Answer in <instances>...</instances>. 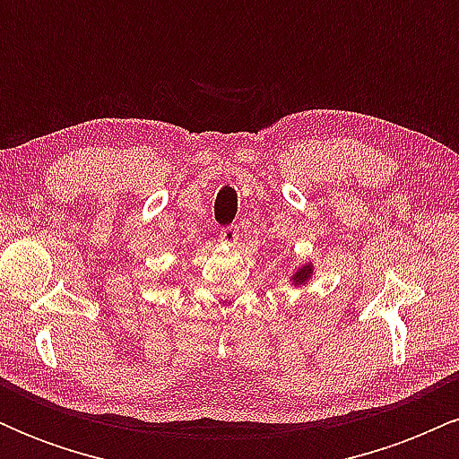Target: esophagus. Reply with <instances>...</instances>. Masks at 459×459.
I'll list each match as a JSON object with an SVG mask.
<instances>
[{
	"label": "esophagus",
	"instance_id": "34e87169",
	"mask_svg": "<svg viewBox=\"0 0 459 459\" xmlns=\"http://www.w3.org/2000/svg\"><path fill=\"white\" fill-rule=\"evenodd\" d=\"M220 241L224 246H237L239 244V229L237 226H226V229L220 230Z\"/></svg>",
	"mask_w": 459,
	"mask_h": 459
}]
</instances>
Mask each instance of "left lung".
I'll return each mask as SVG.
<instances>
[{"label": "left lung", "mask_w": 459, "mask_h": 459, "mask_svg": "<svg viewBox=\"0 0 459 459\" xmlns=\"http://www.w3.org/2000/svg\"><path fill=\"white\" fill-rule=\"evenodd\" d=\"M310 276H313V263H304V265H299L293 272V276H289V281L296 284V287H304V284H308Z\"/></svg>", "instance_id": "obj_1"}]
</instances>
